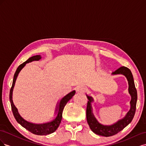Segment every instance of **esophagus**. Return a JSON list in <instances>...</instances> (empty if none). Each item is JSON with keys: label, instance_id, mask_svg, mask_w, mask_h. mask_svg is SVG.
<instances>
[{"label": "esophagus", "instance_id": "esophagus-1", "mask_svg": "<svg viewBox=\"0 0 146 146\" xmlns=\"http://www.w3.org/2000/svg\"><path fill=\"white\" fill-rule=\"evenodd\" d=\"M87 90H88V89L86 87L84 86H80L77 88V92H78V93L83 94V93H85V92H86L87 91Z\"/></svg>", "mask_w": 146, "mask_h": 146}]
</instances>
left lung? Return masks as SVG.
Here are the masks:
<instances>
[{
	"label": "left lung",
	"instance_id": "1",
	"mask_svg": "<svg viewBox=\"0 0 146 146\" xmlns=\"http://www.w3.org/2000/svg\"><path fill=\"white\" fill-rule=\"evenodd\" d=\"M118 74L124 76L129 83V93L131 96V100L130 102V109L123 118L120 119L112 125H105L99 122L95 117L92 108V103L94 102V99L92 97L86 94V97L88 99L86 108L87 122L91 130L97 135L106 137L116 135L129 125L135 116L137 102V91L135 85L133 75H132L130 70L124 66H122L111 73V75Z\"/></svg>",
	"mask_w": 146,
	"mask_h": 146
}]
</instances>
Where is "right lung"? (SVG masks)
<instances>
[{
    "label": "right lung",
    "instance_id": "right-lung-1",
    "mask_svg": "<svg viewBox=\"0 0 146 146\" xmlns=\"http://www.w3.org/2000/svg\"><path fill=\"white\" fill-rule=\"evenodd\" d=\"M42 58L41 55H35L33 56L30 57L27 61H25L22 64H21L16 70V72L14 75V78H13L12 86L11 88L10 92V101L11 106V110L14 115L16 121L18 122L19 124H21L23 127H24L25 129H27L31 133H32L35 135H49L50 133H54V132L58 129L59 127L60 122L61 121V119H62V114L63 109L65 107V105L68 102L69 100L72 98V97L76 93V91L74 90L69 92L68 94L64 96L63 98H61L59 102L56 104V109L55 110V114L56 116L54 117L53 120L47 122L42 123H34L28 122L25 121L24 119H23L21 116L19 114L18 110L17 108L15 107V105L13 104V88L15 87V82L17 79V76L20 72L21 70L23 69L26 64L35 61H39Z\"/></svg>",
    "mask_w": 146,
    "mask_h": 146
}]
</instances>
